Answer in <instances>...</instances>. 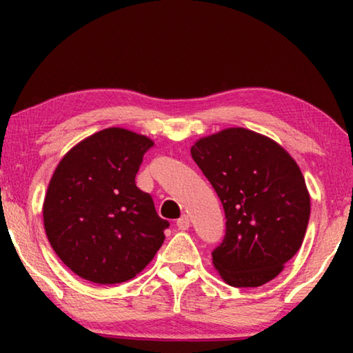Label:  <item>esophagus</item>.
Returning a JSON list of instances; mask_svg holds the SVG:
<instances>
[{
    "label": "esophagus",
    "instance_id": "obj_1",
    "mask_svg": "<svg viewBox=\"0 0 353 353\" xmlns=\"http://www.w3.org/2000/svg\"><path fill=\"white\" fill-rule=\"evenodd\" d=\"M190 225H191V219H190V216H187V214H182V216L177 219L179 230H188Z\"/></svg>",
    "mask_w": 353,
    "mask_h": 353
}]
</instances>
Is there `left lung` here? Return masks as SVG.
Instances as JSON below:
<instances>
[{
    "label": "left lung",
    "mask_w": 353,
    "mask_h": 353,
    "mask_svg": "<svg viewBox=\"0 0 353 353\" xmlns=\"http://www.w3.org/2000/svg\"><path fill=\"white\" fill-rule=\"evenodd\" d=\"M191 157L224 207L225 235L212 252L221 279L255 288L277 277L301 249L310 219V194L294 159L244 128L199 139Z\"/></svg>",
    "instance_id": "obj_1"
}]
</instances>
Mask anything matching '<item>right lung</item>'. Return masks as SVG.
Returning a JSON list of instances; mask_svg holds the SVG:
<instances>
[{
	"instance_id": "1",
	"label": "right lung",
	"mask_w": 353,
	"mask_h": 353,
	"mask_svg": "<svg viewBox=\"0 0 353 353\" xmlns=\"http://www.w3.org/2000/svg\"><path fill=\"white\" fill-rule=\"evenodd\" d=\"M154 141L123 128L87 137L63 155L43 202L48 240L65 266L94 283L134 279L163 244L170 225L135 185Z\"/></svg>"
}]
</instances>
